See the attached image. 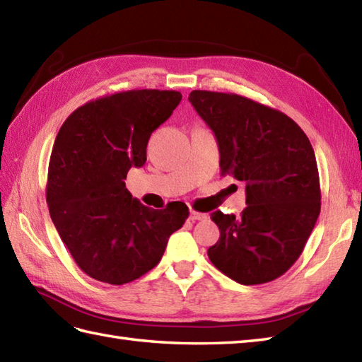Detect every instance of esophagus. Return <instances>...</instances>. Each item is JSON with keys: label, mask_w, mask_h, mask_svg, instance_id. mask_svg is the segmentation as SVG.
<instances>
[{"label": "esophagus", "mask_w": 362, "mask_h": 362, "mask_svg": "<svg viewBox=\"0 0 362 362\" xmlns=\"http://www.w3.org/2000/svg\"><path fill=\"white\" fill-rule=\"evenodd\" d=\"M189 219L191 221H204V219H206V214L205 213H199V211H191L189 213Z\"/></svg>", "instance_id": "34e87169"}]
</instances>
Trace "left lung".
I'll use <instances>...</instances> for the list:
<instances>
[{
	"mask_svg": "<svg viewBox=\"0 0 362 362\" xmlns=\"http://www.w3.org/2000/svg\"><path fill=\"white\" fill-rule=\"evenodd\" d=\"M188 101L216 136L222 175L245 183L240 218L211 213L221 236L210 261L247 286L279 279L303 252L320 213L308 136L284 113L240 95L194 90Z\"/></svg>",
	"mask_w": 362,
	"mask_h": 362,
	"instance_id": "1",
	"label": "left lung"
}]
</instances>
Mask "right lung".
<instances>
[{"label": "right lung", "mask_w": 362, "mask_h": 362, "mask_svg": "<svg viewBox=\"0 0 362 362\" xmlns=\"http://www.w3.org/2000/svg\"><path fill=\"white\" fill-rule=\"evenodd\" d=\"M182 101L173 90H130L74 110L54 143L46 202L66 249L83 272L109 284L140 279L158 264L187 205L165 210L132 197L124 179L146 163L151 134Z\"/></svg>", "instance_id": "1"}]
</instances>
